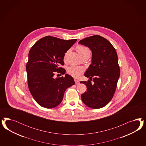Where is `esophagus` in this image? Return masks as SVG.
Instances as JSON below:
<instances>
[{
  "mask_svg": "<svg viewBox=\"0 0 146 146\" xmlns=\"http://www.w3.org/2000/svg\"><path fill=\"white\" fill-rule=\"evenodd\" d=\"M74 81H75V84H80L79 81V80H78L74 79Z\"/></svg>",
  "mask_w": 146,
  "mask_h": 146,
  "instance_id": "esophagus-1",
  "label": "esophagus"
}]
</instances>
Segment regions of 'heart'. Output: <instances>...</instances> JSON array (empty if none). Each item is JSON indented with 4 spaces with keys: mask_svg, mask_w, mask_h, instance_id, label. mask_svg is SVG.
<instances>
[{
    "mask_svg": "<svg viewBox=\"0 0 146 146\" xmlns=\"http://www.w3.org/2000/svg\"><path fill=\"white\" fill-rule=\"evenodd\" d=\"M76 50L79 54V55H81V54L84 53L86 51H89V49L84 46H79L76 48ZM66 54L67 53H66V54L65 56V58H66ZM83 71H84V68L82 67L75 66H71L69 67L67 69L68 73L74 78L79 77L80 74L83 72Z\"/></svg>",
    "mask_w": 146,
    "mask_h": 146,
    "instance_id": "obj_1",
    "label": "heart"
}]
</instances>
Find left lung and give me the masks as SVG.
<instances>
[{"mask_svg":"<svg viewBox=\"0 0 146 146\" xmlns=\"http://www.w3.org/2000/svg\"><path fill=\"white\" fill-rule=\"evenodd\" d=\"M79 44L87 46L92 53V64L84 74L90 80L80 82L87 89L81 95L82 101L90 108H101L110 102L117 87L120 76L117 54L110 42L101 36L85 38Z\"/></svg>","mask_w":146,"mask_h":146,"instance_id":"left-lung-1","label":"left lung"}]
</instances>
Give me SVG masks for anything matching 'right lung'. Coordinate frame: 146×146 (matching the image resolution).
Returning a JSON list of instances; mask_svg holds the SVG:
<instances>
[{
	"instance_id": "right-lung-1",
	"label": "right lung",
	"mask_w": 146,
	"mask_h": 146,
	"mask_svg": "<svg viewBox=\"0 0 146 146\" xmlns=\"http://www.w3.org/2000/svg\"><path fill=\"white\" fill-rule=\"evenodd\" d=\"M76 39L64 40L45 36L31 47L26 65L28 84L30 92L36 102L45 108L51 109L62 102L67 88L75 84L73 77L54 78V72L64 74L65 53L75 43Z\"/></svg>"
}]
</instances>
